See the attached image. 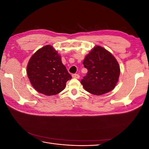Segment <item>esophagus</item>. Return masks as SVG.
Returning a JSON list of instances; mask_svg holds the SVG:
<instances>
[{"instance_id":"esophagus-1","label":"esophagus","mask_w":149,"mask_h":149,"mask_svg":"<svg viewBox=\"0 0 149 149\" xmlns=\"http://www.w3.org/2000/svg\"><path fill=\"white\" fill-rule=\"evenodd\" d=\"M72 77L73 78H76V79H79V75L78 74H73L72 75Z\"/></svg>"}]
</instances>
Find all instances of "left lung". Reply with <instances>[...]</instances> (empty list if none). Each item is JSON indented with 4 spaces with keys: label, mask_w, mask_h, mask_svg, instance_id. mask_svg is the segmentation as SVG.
I'll use <instances>...</instances> for the list:
<instances>
[{
    "label": "left lung",
    "mask_w": 149,
    "mask_h": 149,
    "mask_svg": "<svg viewBox=\"0 0 149 149\" xmlns=\"http://www.w3.org/2000/svg\"><path fill=\"white\" fill-rule=\"evenodd\" d=\"M84 66L88 73L81 83L86 91L95 95H102L113 89L118 82L120 67L112 54L97 46L85 57Z\"/></svg>",
    "instance_id": "left-lung-1"
}]
</instances>
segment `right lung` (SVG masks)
Instances as JSON below:
<instances>
[{"mask_svg":"<svg viewBox=\"0 0 149 149\" xmlns=\"http://www.w3.org/2000/svg\"><path fill=\"white\" fill-rule=\"evenodd\" d=\"M28 77L37 91L45 95H55L72 78L61 56L50 45H46L31 57L27 65Z\"/></svg>","mask_w":149,"mask_h":149,"instance_id":"right-lung-1","label":"right lung"}]
</instances>
